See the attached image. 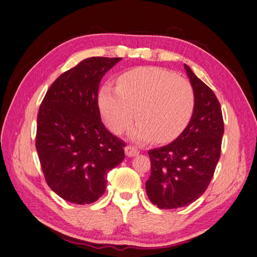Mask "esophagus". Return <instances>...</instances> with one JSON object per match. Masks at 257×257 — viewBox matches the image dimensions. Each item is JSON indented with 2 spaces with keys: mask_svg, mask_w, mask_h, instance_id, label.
<instances>
[{
  "mask_svg": "<svg viewBox=\"0 0 257 257\" xmlns=\"http://www.w3.org/2000/svg\"><path fill=\"white\" fill-rule=\"evenodd\" d=\"M124 151H125L126 157H128V158H133L139 153L138 149H136V148L133 147V146H126L125 149H124Z\"/></svg>",
  "mask_w": 257,
  "mask_h": 257,
  "instance_id": "esophagus-1",
  "label": "esophagus"
}]
</instances>
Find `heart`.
Here are the masks:
<instances>
[{"mask_svg":"<svg viewBox=\"0 0 257 257\" xmlns=\"http://www.w3.org/2000/svg\"><path fill=\"white\" fill-rule=\"evenodd\" d=\"M100 110L115 133L139 122L130 137L136 143L154 138L169 142L188 125L195 107L192 84L160 67H138L123 74L118 87L107 83L99 92Z\"/></svg>","mask_w":257,"mask_h":257,"instance_id":"heart-1","label":"heart"}]
</instances>
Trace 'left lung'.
Listing matches in <instances>:
<instances>
[{
	"instance_id": "left-lung-1",
	"label": "left lung",
	"mask_w": 257,
	"mask_h": 257,
	"mask_svg": "<svg viewBox=\"0 0 257 257\" xmlns=\"http://www.w3.org/2000/svg\"><path fill=\"white\" fill-rule=\"evenodd\" d=\"M195 94L188 125L173 143L150 150L151 175L146 192L160 209L188 206L199 198L213 177L221 155L224 122L213 91L184 64Z\"/></svg>"
}]
</instances>
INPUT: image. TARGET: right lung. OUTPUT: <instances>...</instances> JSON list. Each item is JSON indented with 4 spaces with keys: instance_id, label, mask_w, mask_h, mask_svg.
I'll return each instance as SVG.
<instances>
[{
    "instance_id": "add662e5",
    "label": "right lung",
    "mask_w": 257,
    "mask_h": 257,
    "mask_svg": "<svg viewBox=\"0 0 257 257\" xmlns=\"http://www.w3.org/2000/svg\"><path fill=\"white\" fill-rule=\"evenodd\" d=\"M122 58L92 57L59 76L37 114L36 150L49 188L73 204L103 195L107 174L125 158L122 141L104 126L99 82Z\"/></svg>"
}]
</instances>
